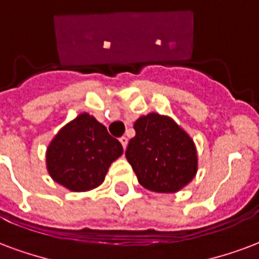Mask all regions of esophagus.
<instances>
[{
  "label": "esophagus",
  "instance_id": "1",
  "mask_svg": "<svg viewBox=\"0 0 259 259\" xmlns=\"http://www.w3.org/2000/svg\"><path fill=\"white\" fill-rule=\"evenodd\" d=\"M119 141L120 144H122V147H123V149H126V147H127V139H126V137H120Z\"/></svg>",
  "mask_w": 259,
  "mask_h": 259
}]
</instances>
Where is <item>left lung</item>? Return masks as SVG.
Returning <instances> with one entry per match:
<instances>
[{"instance_id": "left-lung-1", "label": "left lung", "mask_w": 259, "mask_h": 259, "mask_svg": "<svg viewBox=\"0 0 259 259\" xmlns=\"http://www.w3.org/2000/svg\"><path fill=\"white\" fill-rule=\"evenodd\" d=\"M126 159L144 188L159 193L181 191L198 173L192 137L167 115L149 112L135 122Z\"/></svg>"}]
</instances>
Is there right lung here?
Instances as JSON below:
<instances>
[{
    "mask_svg": "<svg viewBox=\"0 0 259 259\" xmlns=\"http://www.w3.org/2000/svg\"><path fill=\"white\" fill-rule=\"evenodd\" d=\"M123 154L119 141L93 115L82 112L64 124L47 148V170L71 192L100 187L111 163Z\"/></svg>",
    "mask_w": 259,
    "mask_h": 259,
    "instance_id": "obj_1",
    "label": "right lung"
}]
</instances>
